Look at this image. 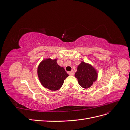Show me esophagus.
Wrapping results in <instances>:
<instances>
[{
  "label": "esophagus",
  "instance_id": "34e87169",
  "mask_svg": "<svg viewBox=\"0 0 130 130\" xmlns=\"http://www.w3.org/2000/svg\"><path fill=\"white\" fill-rule=\"evenodd\" d=\"M68 73L70 75H73L74 74L73 70H72V71H70V72H68Z\"/></svg>",
  "mask_w": 130,
  "mask_h": 130
}]
</instances>
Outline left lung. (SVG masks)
<instances>
[{
  "label": "left lung",
  "instance_id": "1",
  "mask_svg": "<svg viewBox=\"0 0 130 130\" xmlns=\"http://www.w3.org/2000/svg\"><path fill=\"white\" fill-rule=\"evenodd\" d=\"M75 76L82 88H88L97 80L98 73L92 65L82 61L77 67Z\"/></svg>",
  "mask_w": 130,
  "mask_h": 130
}]
</instances>
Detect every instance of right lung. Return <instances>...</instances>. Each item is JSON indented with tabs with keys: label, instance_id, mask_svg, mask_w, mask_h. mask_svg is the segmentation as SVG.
Returning <instances> with one entry per match:
<instances>
[{
	"label": "right lung",
	"instance_id": "add662e5",
	"mask_svg": "<svg viewBox=\"0 0 130 130\" xmlns=\"http://www.w3.org/2000/svg\"><path fill=\"white\" fill-rule=\"evenodd\" d=\"M39 80L43 87L51 90H57L63 84L65 78L69 76L63 67L57 63L56 59H44L37 69Z\"/></svg>",
	"mask_w": 130,
	"mask_h": 130
}]
</instances>
